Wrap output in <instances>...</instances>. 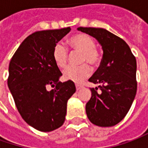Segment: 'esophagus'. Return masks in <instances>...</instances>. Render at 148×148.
Here are the masks:
<instances>
[{
	"instance_id": "esophagus-1",
	"label": "esophagus",
	"mask_w": 148,
	"mask_h": 148,
	"mask_svg": "<svg viewBox=\"0 0 148 148\" xmlns=\"http://www.w3.org/2000/svg\"><path fill=\"white\" fill-rule=\"evenodd\" d=\"M75 86H76V89L77 90H79L80 88H83V85H81V84H75Z\"/></svg>"
}]
</instances>
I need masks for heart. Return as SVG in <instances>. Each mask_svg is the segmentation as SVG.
Segmentation results:
<instances>
[{
  "instance_id": "1",
  "label": "heart",
  "mask_w": 148,
  "mask_h": 148,
  "mask_svg": "<svg viewBox=\"0 0 148 148\" xmlns=\"http://www.w3.org/2000/svg\"><path fill=\"white\" fill-rule=\"evenodd\" d=\"M69 43L71 46L82 52L81 62H88L90 64L96 65L99 64L101 55L95 48L96 44L91 36L86 34H79L70 38ZM53 59L55 64L59 68H64L67 64L68 49L62 42H58L53 49ZM91 74V69L84 64L79 66H69L63 71L64 79L73 81L74 83H81Z\"/></svg>"
}]
</instances>
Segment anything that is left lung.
I'll return each mask as SVG.
<instances>
[{"label":"left lung","instance_id":"8db88e82","mask_svg":"<svg viewBox=\"0 0 148 148\" xmlns=\"http://www.w3.org/2000/svg\"><path fill=\"white\" fill-rule=\"evenodd\" d=\"M78 30L95 38L103 51L100 66L88 79L99 86L90 88L92 96L85 108L88 119L99 127L116 125L124 119L136 96V58L123 39L107 29L79 27Z\"/></svg>","mask_w":148,"mask_h":148}]
</instances>
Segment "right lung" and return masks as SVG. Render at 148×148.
Instances as JSON below:
<instances>
[{"label": "right lung", "instance_id": "obj_1", "mask_svg": "<svg viewBox=\"0 0 148 148\" xmlns=\"http://www.w3.org/2000/svg\"><path fill=\"white\" fill-rule=\"evenodd\" d=\"M71 30L37 31L24 40L9 64L8 88L22 119L39 131L51 132L63 125L67 102L76 91L73 81L61 83L53 59L55 45ZM49 86L55 88L49 91Z\"/></svg>", "mask_w": 148, "mask_h": 148}]
</instances>
